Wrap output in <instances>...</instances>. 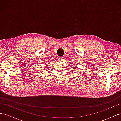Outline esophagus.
Instances as JSON below:
<instances>
[{"label": "esophagus", "mask_w": 121, "mask_h": 121, "mask_svg": "<svg viewBox=\"0 0 121 121\" xmlns=\"http://www.w3.org/2000/svg\"><path fill=\"white\" fill-rule=\"evenodd\" d=\"M59 60H60V61H63L64 60V58L63 57H60V58H59Z\"/></svg>", "instance_id": "obj_1"}]
</instances>
